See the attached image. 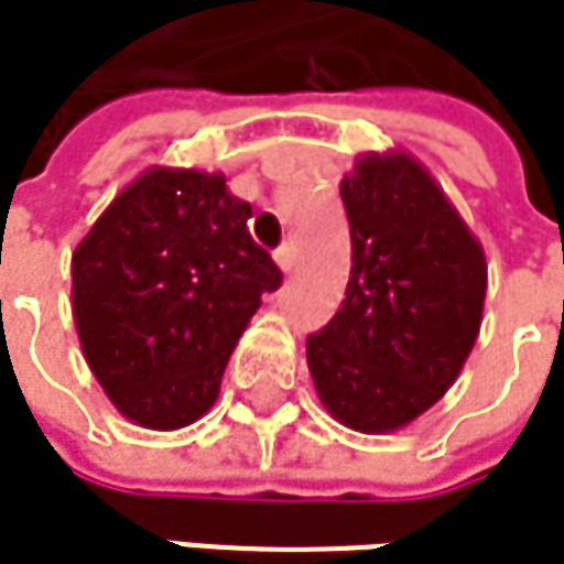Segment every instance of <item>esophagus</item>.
Returning <instances> with one entry per match:
<instances>
[{
  "mask_svg": "<svg viewBox=\"0 0 564 564\" xmlns=\"http://www.w3.org/2000/svg\"><path fill=\"white\" fill-rule=\"evenodd\" d=\"M274 261H278V268H281L283 274H290L293 271V245H281L274 251Z\"/></svg>",
  "mask_w": 564,
  "mask_h": 564,
  "instance_id": "esophagus-1",
  "label": "esophagus"
}]
</instances>
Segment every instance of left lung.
I'll return each mask as SVG.
<instances>
[{
  "label": "left lung",
  "instance_id": "8db88e82",
  "mask_svg": "<svg viewBox=\"0 0 564 564\" xmlns=\"http://www.w3.org/2000/svg\"><path fill=\"white\" fill-rule=\"evenodd\" d=\"M352 238L346 300L306 336L329 414L404 427L460 376L484 319L487 261L441 185L404 153L362 156L339 185Z\"/></svg>",
  "mask_w": 564,
  "mask_h": 564
}]
</instances>
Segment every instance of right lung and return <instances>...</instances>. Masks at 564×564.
<instances>
[{"instance_id": "1", "label": "right lung", "mask_w": 564, "mask_h": 564, "mask_svg": "<svg viewBox=\"0 0 564 564\" xmlns=\"http://www.w3.org/2000/svg\"><path fill=\"white\" fill-rule=\"evenodd\" d=\"M251 205L225 175L150 170L123 188L70 258L84 359L137 424L202 417L261 293L281 268L248 235Z\"/></svg>"}]
</instances>
